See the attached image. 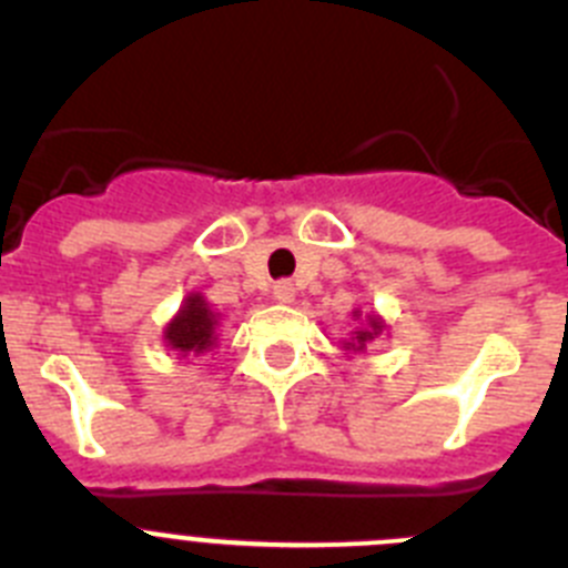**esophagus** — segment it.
<instances>
[{
	"instance_id": "obj_1",
	"label": "esophagus",
	"mask_w": 568,
	"mask_h": 568,
	"mask_svg": "<svg viewBox=\"0 0 568 568\" xmlns=\"http://www.w3.org/2000/svg\"><path fill=\"white\" fill-rule=\"evenodd\" d=\"M273 295L275 301H281V304H290V301L295 298V284L293 281H275Z\"/></svg>"
}]
</instances>
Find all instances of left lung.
Masks as SVG:
<instances>
[{
	"label": "left lung",
	"instance_id": "8db88e82",
	"mask_svg": "<svg viewBox=\"0 0 568 568\" xmlns=\"http://www.w3.org/2000/svg\"><path fill=\"white\" fill-rule=\"evenodd\" d=\"M381 329H384V324H381L378 318H369V329H358V333H355V341L353 344H346V349H364L366 341H373Z\"/></svg>",
	"mask_w": 568,
	"mask_h": 568
}]
</instances>
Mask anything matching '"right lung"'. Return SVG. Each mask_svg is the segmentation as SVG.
Instances as JSON below:
<instances>
[{
    "mask_svg": "<svg viewBox=\"0 0 568 568\" xmlns=\"http://www.w3.org/2000/svg\"><path fill=\"white\" fill-rule=\"evenodd\" d=\"M213 329H215V315L210 313V307L204 304L202 295H190V298L184 301L182 313L170 321L164 338H168V344L173 346V349H179V353L199 355L213 346L215 341Z\"/></svg>",
    "mask_w": 568,
    "mask_h": 568,
    "instance_id": "right-lung-1",
    "label": "right lung"
}]
</instances>
